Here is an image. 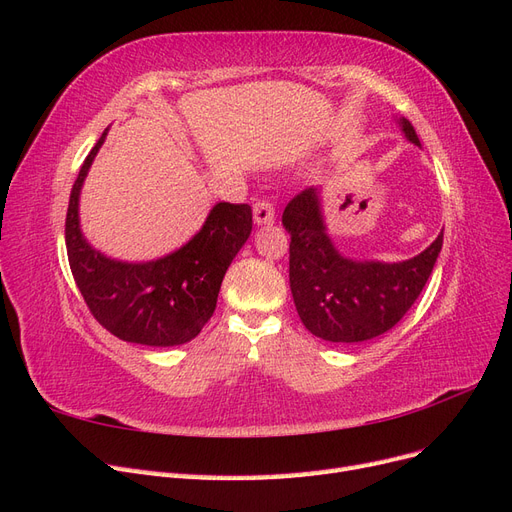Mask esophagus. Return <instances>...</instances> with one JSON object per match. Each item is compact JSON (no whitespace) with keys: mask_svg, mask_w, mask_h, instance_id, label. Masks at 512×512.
Here are the masks:
<instances>
[{"mask_svg":"<svg viewBox=\"0 0 512 512\" xmlns=\"http://www.w3.org/2000/svg\"><path fill=\"white\" fill-rule=\"evenodd\" d=\"M273 220H275L273 205L269 203V200H258V203L254 205V222L258 226H262V224H273Z\"/></svg>","mask_w":512,"mask_h":512,"instance_id":"esophagus-1","label":"esophagus"}]
</instances>
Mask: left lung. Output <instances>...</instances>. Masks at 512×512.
Masks as SVG:
<instances>
[{"mask_svg": "<svg viewBox=\"0 0 512 512\" xmlns=\"http://www.w3.org/2000/svg\"><path fill=\"white\" fill-rule=\"evenodd\" d=\"M399 126L421 147L408 119ZM290 232V290L305 329L333 344L374 339L406 316L425 288L442 250V237L404 262L354 260L335 250L327 235L318 188H305L284 209Z\"/></svg>", "mask_w": 512, "mask_h": 512, "instance_id": "left-lung-1", "label": "left lung"}]
</instances>
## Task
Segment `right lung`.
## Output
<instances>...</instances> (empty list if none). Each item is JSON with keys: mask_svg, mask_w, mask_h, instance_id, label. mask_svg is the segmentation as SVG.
<instances>
[{"mask_svg": "<svg viewBox=\"0 0 512 512\" xmlns=\"http://www.w3.org/2000/svg\"><path fill=\"white\" fill-rule=\"evenodd\" d=\"M108 128L76 177L68 215V262L89 312L106 331L130 344L179 346L194 339L215 312L232 258L252 232V207L218 203L196 235L177 252L149 262H121L91 247L79 224V196Z\"/></svg>", "mask_w": 512, "mask_h": 512, "instance_id": "1", "label": "right lung"}]
</instances>
